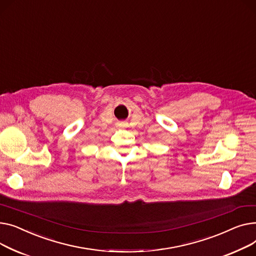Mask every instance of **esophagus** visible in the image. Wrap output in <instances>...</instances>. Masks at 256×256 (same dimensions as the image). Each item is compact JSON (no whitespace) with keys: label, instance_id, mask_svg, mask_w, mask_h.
<instances>
[{"label":"esophagus","instance_id":"esophagus-1","mask_svg":"<svg viewBox=\"0 0 256 256\" xmlns=\"http://www.w3.org/2000/svg\"><path fill=\"white\" fill-rule=\"evenodd\" d=\"M118 127H124V126H125V123H118Z\"/></svg>","mask_w":256,"mask_h":256}]
</instances>
